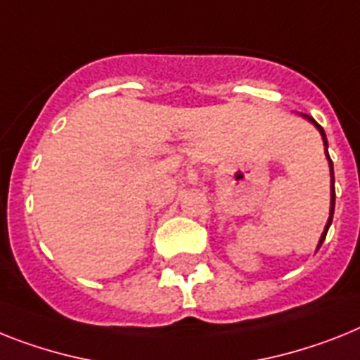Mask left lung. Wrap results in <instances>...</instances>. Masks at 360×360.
<instances>
[{
    "instance_id": "8db88e82",
    "label": "left lung",
    "mask_w": 360,
    "mask_h": 360,
    "mask_svg": "<svg viewBox=\"0 0 360 360\" xmlns=\"http://www.w3.org/2000/svg\"><path fill=\"white\" fill-rule=\"evenodd\" d=\"M304 117L307 121H311V123H313L314 127L319 129V132L322 134L323 148H326V156H328V162H329V171H331V207H329L328 224H326V228H323V233H322V237H320V240H319V246H316V250H319L320 246H322L323 239H326V236H328V230H329V226H331V221H333V213H335V174H333V162H331V158H329V153H328V138H326V132H323L322 127H320V124L316 123V121H314L313 117H311V115H304Z\"/></svg>"
}]
</instances>
